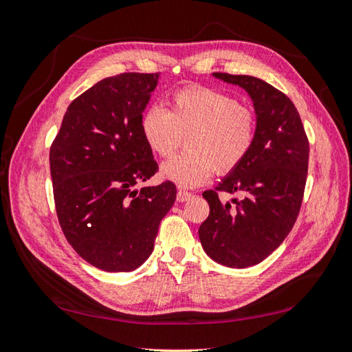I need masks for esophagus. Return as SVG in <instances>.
<instances>
[{
	"mask_svg": "<svg viewBox=\"0 0 352 352\" xmlns=\"http://www.w3.org/2000/svg\"><path fill=\"white\" fill-rule=\"evenodd\" d=\"M192 198V193L190 192H186V190H178L177 192V201L178 203H186V201Z\"/></svg>",
	"mask_w": 352,
	"mask_h": 352,
	"instance_id": "1",
	"label": "esophagus"
}]
</instances>
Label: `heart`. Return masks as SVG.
<instances>
[{
  "label": "heart",
  "instance_id": "b5f03b06",
  "mask_svg": "<svg viewBox=\"0 0 352 352\" xmlns=\"http://www.w3.org/2000/svg\"><path fill=\"white\" fill-rule=\"evenodd\" d=\"M140 133L151 151L168 159L183 138L189 151L166 162L162 175L182 188L204 184L213 175L228 174L250 154L257 134L254 110L223 92L188 87L172 95L169 109L149 107L140 119Z\"/></svg>",
  "mask_w": 352,
  "mask_h": 352
}]
</instances>
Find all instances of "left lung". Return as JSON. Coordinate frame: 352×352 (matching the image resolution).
I'll return each instance as SVG.
<instances>
[{
    "label": "left lung",
    "mask_w": 352,
    "mask_h": 352,
    "mask_svg": "<svg viewBox=\"0 0 352 352\" xmlns=\"http://www.w3.org/2000/svg\"><path fill=\"white\" fill-rule=\"evenodd\" d=\"M213 77L250 95L257 134L245 160L214 190L203 193L210 214L198 234L216 263L243 269L271 256L294 227L307 180L309 139L294 102L278 89L251 76ZM218 191L239 198L221 201Z\"/></svg>",
    "instance_id": "8db88e82"
}]
</instances>
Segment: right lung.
I'll list each match as a JSON object with an SVG mask.
<instances>
[{"instance_id": "1", "label": "right lung", "mask_w": 352, "mask_h": 352, "mask_svg": "<svg viewBox=\"0 0 352 352\" xmlns=\"http://www.w3.org/2000/svg\"><path fill=\"white\" fill-rule=\"evenodd\" d=\"M160 74L109 77L74 100L50 149L56 210L81 258L106 272H130L154 250L175 186L136 189L157 172L140 133Z\"/></svg>"}]
</instances>
